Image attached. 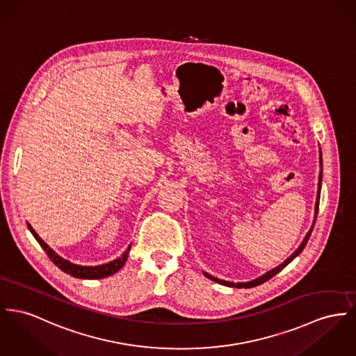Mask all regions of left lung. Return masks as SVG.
<instances>
[{"mask_svg": "<svg viewBox=\"0 0 356 356\" xmlns=\"http://www.w3.org/2000/svg\"><path fill=\"white\" fill-rule=\"evenodd\" d=\"M321 181H323V155H321V148H320V174H318V189H317V198H316V205H314V218H313V224H312V227H310V229H309L308 234H307V236L304 237V240H302V243L300 244V247L286 259V261L282 263V264H280L278 267H275V268H273V270H270L268 273H266V274H263L261 277L259 278H257V280H254V281H250V282H237V284H234V282H228V281H222V280H218V278H214L212 277L211 274H208V273H205L204 271V275L207 277V278H209V280H212L214 282H217V284H224V286H229V287H237V289H241V287H244V289H248V287H255V286H258V284H264L266 281H268L270 278H273L275 274H278L281 270H284V267L290 263V261H293L294 258H297L301 252H302V250L305 248V245H307V243H308L309 237L312 235V231H313V227H314V222H316V218H317V213H318V202H320V190H321Z\"/></svg>", "mask_w": 356, "mask_h": 356, "instance_id": "8db88e82", "label": "left lung"}]
</instances>
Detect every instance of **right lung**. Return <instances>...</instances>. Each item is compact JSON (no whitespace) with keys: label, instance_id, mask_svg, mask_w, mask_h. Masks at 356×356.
Masks as SVG:
<instances>
[{"label":"right lung","instance_id":"add662e5","mask_svg":"<svg viewBox=\"0 0 356 356\" xmlns=\"http://www.w3.org/2000/svg\"><path fill=\"white\" fill-rule=\"evenodd\" d=\"M28 229L31 231V234L38 240V243L40 244V247L46 251L48 258L54 261L55 266H58L62 271H65L66 274H70L72 277L75 278H81V280H101V278H106L109 275H113L115 273H118L120 268L125 264V261L128 259V254L131 250V244L128 245V248L125 250V252L115 261L105 263V264H99V266H79V264H74L72 261L63 259L62 257H59L54 250H51L48 247L39 235L35 232V229L31 227V224H26Z\"/></svg>","mask_w":356,"mask_h":356}]
</instances>
